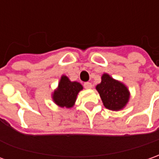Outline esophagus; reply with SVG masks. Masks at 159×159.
<instances>
[{"label":"esophagus","instance_id":"obj_1","mask_svg":"<svg viewBox=\"0 0 159 159\" xmlns=\"http://www.w3.org/2000/svg\"><path fill=\"white\" fill-rule=\"evenodd\" d=\"M84 86L85 89H91L92 88V84L91 83H89V82H86V83H84Z\"/></svg>","mask_w":159,"mask_h":159}]
</instances>
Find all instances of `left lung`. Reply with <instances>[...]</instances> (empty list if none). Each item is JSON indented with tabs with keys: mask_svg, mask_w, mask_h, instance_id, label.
<instances>
[{
	"mask_svg": "<svg viewBox=\"0 0 159 159\" xmlns=\"http://www.w3.org/2000/svg\"><path fill=\"white\" fill-rule=\"evenodd\" d=\"M103 105L111 111H119L129 101L128 89L124 84L114 80L108 74H103L102 82L97 86Z\"/></svg>",
	"mask_w": 159,
	"mask_h": 159,
	"instance_id": "left-lung-1",
	"label": "left lung"
}]
</instances>
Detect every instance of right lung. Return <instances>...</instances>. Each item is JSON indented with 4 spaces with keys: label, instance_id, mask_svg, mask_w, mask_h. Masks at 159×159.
Here are the masks:
<instances>
[{
    "label": "right lung",
    "instance_id": "obj_1",
    "mask_svg": "<svg viewBox=\"0 0 159 159\" xmlns=\"http://www.w3.org/2000/svg\"><path fill=\"white\" fill-rule=\"evenodd\" d=\"M83 86L77 82H71L70 79L62 75L58 84V89L53 94V100L57 105L66 108H71L74 105L76 96Z\"/></svg>",
    "mask_w": 159,
    "mask_h": 159
}]
</instances>
